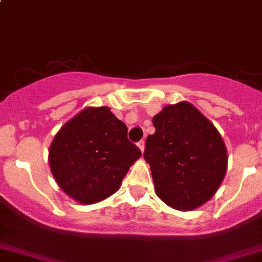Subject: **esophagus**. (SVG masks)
Returning <instances> with one entry per match:
<instances>
[{
	"label": "esophagus",
	"mask_w": 262,
	"mask_h": 262,
	"mask_svg": "<svg viewBox=\"0 0 262 262\" xmlns=\"http://www.w3.org/2000/svg\"><path fill=\"white\" fill-rule=\"evenodd\" d=\"M137 146H138V147H139V149H141V151H142V152H143V151H144V141H139V142H138V143H137Z\"/></svg>",
	"instance_id": "esophagus-1"
}]
</instances>
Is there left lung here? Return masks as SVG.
Here are the masks:
<instances>
[{"instance_id":"1","label":"left lung","mask_w":262,"mask_h":262,"mask_svg":"<svg viewBox=\"0 0 262 262\" xmlns=\"http://www.w3.org/2000/svg\"><path fill=\"white\" fill-rule=\"evenodd\" d=\"M146 139L156 194L170 207L189 211L211 199L225 177L228 155L219 132L188 102L162 108Z\"/></svg>"}]
</instances>
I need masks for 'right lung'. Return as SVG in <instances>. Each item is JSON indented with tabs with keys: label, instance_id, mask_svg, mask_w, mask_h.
Segmentation results:
<instances>
[{
	"label": "right lung",
	"instance_id": "obj_1",
	"mask_svg": "<svg viewBox=\"0 0 262 262\" xmlns=\"http://www.w3.org/2000/svg\"><path fill=\"white\" fill-rule=\"evenodd\" d=\"M106 106L88 107L58 130L50 147L51 171L63 192L80 204L115 193L141 149Z\"/></svg>",
	"mask_w": 262,
	"mask_h": 262
}]
</instances>
